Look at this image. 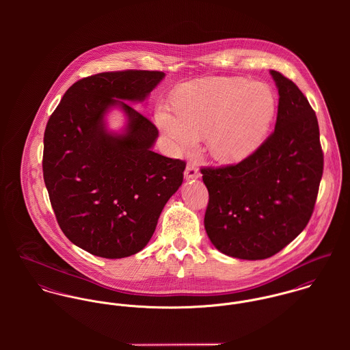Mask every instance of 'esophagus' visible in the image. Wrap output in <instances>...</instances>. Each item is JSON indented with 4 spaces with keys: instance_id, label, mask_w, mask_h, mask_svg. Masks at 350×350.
<instances>
[{
    "instance_id": "esophagus-1",
    "label": "esophagus",
    "mask_w": 350,
    "mask_h": 350,
    "mask_svg": "<svg viewBox=\"0 0 350 350\" xmlns=\"http://www.w3.org/2000/svg\"><path fill=\"white\" fill-rule=\"evenodd\" d=\"M185 178L189 180V179H198L200 178V170H198V167L196 165V164H193V163H190V164H187V167H186V170H185Z\"/></svg>"
}]
</instances>
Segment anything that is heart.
Segmentation results:
<instances>
[{
	"label": "heart",
	"mask_w": 350,
	"mask_h": 350,
	"mask_svg": "<svg viewBox=\"0 0 350 350\" xmlns=\"http://www.w3.org/2000/svg\"><path fill=\"white\" fill-rule=\"evenodd\" d=\"M276 113L271 88L237 77L204 78L183 86L175 109L156 107V124L175 150H191L206 135L207 148L219 161L245 160L264 142Z\"/></svg>",
	"instance_id": "heart-1"
}]
</instances>
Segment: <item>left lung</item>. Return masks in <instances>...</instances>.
I'll list each match as a JSON object with an SVG mask.
<instances>
[{"label": "left lung", "mask_w": 350, "mask_h": 350, "mask_svg": "<svg viewBox=\"0 0 350 350\" xmlns=\"http://www.w3.org/2000/svg\"><path fill=\"white\" fill-rule=\"evenodd\" d=\"M269 72L279 92L273 133L236 165L200 170L206 233L219 252L243 260L268 258L299 236L323 172L315 111L293 81Z\"/></svg>", "instance_id": "8db88e82"}]
</instances>
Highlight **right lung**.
Returning a JSON list of instances; mask_svg holds the SVG:
<instances>
[{"label": "right lung", "instance_id": "obj_1", "mask_svg": "<svg viewBox=\"0 0 350 350\" xmlns=\"http://www.w3.org/2000/svg\"><path fill=\"white\" fill-rule=\"evenodd\" d=\"M164 72H100L75 82L44 132L43 175L66 237L94 256L122 258L143 250L160 213L183 182L186 163L153 152L159 132L131 103L147 100ZM127 122L111 133L105 114Z\"/></svg>", "mask_w": 350, "mask_h": 350}]
</instances>
